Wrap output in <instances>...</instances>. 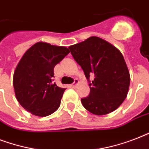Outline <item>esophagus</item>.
I'll use <instances>...</instances> for the list:
<instances>
[{
    "mask_svg": "<svg viewBox=\"0 0 149 149\" xmlns=\"http://www.w3.org/2000/svg\"><path fill=\"white\" fill-rule=\"evenodd\" d=\"M79 84V80H78V79H75L74 83H73L72 84H71V85H70V86H71L72 88H75V87L77 86V84Z\"/></svg>",
    "mask_w": 149,
    "mask_h": 149,
    "instance_id": "esophagus-1",
    "label": "esophagus"
}]
</instances>
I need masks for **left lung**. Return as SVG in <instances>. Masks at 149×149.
Listing matches in <instances>:
<instances>
[{
  "mask_svg": "<svg viewBox=\"0 0 149 149\" xmlns=\"http://www.w3.org/2000/svg\"><path fill=\"white\" fill-rule=\"evenodd\" d=\"M69 49L90 83L91 92L81 99L83 106L96 115L115 111L127 97L130 85L129 71L121 52L96 36ZM90 76L94 77L91 82Z\"/></svg>",
  "mask_w": 149,
  "mask_h": 149,
  "instance_id": "8db88e82",
  "label": "left lung"
}]
</instances>
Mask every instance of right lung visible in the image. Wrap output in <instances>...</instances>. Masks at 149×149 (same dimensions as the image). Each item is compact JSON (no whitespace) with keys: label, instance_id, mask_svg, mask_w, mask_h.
I'll list each match as a JSON object with an SVG mask.
<instances>
[{"label":"right lung","instance_id":"add662e5","mask_svg":"<svg viewBox=\"0 0 149 149\" xmlns=\"http://www.w3.org/2000/svg\"><path fill=\"white\" fill-rule=\"evenodd\" d=\"M70 51L38 42L25 52L15 69L13 85L17 101L26 111L46 117L59 107L65 88L52 83L54 67Z\"/></svg>","mask_w":149,"mask_h":149}]
</instances>
